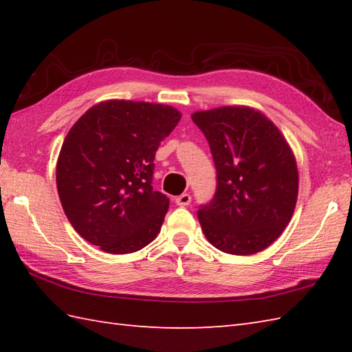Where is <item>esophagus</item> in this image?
<instances>
[{
	"label": "esophagus",
	"instance_id": "34e87169",
	"mask_svg": "<svg viewBox=\"0 0 352 352\" xmlns=\"http://www.w3.org/2000/svg\"><path fill=\"white\" fill-rule=\"evenodd\" d=\"M175 203H177V206L186 207V206H189L192 203V197L189 195V193H182L180 197L175 198Z\"/></svg>",
	"mask_w": 352,
	"mask_h": 352
}]
</instances>
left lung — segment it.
Instances as JSON below:
<instances>
[{"label":"left lung","instance_id":"obj_1","mask_svg":"<svg viewBox=\"0 0 352 352\" xmlns=\"http://www.w3.org/2000/svg\"><path fill=\"white\" fill-rule=\"evenodd\" d=\"M216 168V192L198 219L214 248L250 256L275 242L298 198L295 155L281 131L258 110L226 106L197 111Z\"/></svg>","mask_w":352,"mask_h":352}]
</instances>
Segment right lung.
Segmentation results:
<instances>
[{"label": "right lung", "mask_w": 352, "mask_h": 352, "mask_svg": "<svg viewBox=\"0 0 352 352\" xmlns=\"http://www.w3.org/2000/svg\"><path fill=\"white\" fill-rule=\"evenodd\" d=\"M180 118L163 104L109 100L72 125L56 182L65 214L89 243L130 254L159 234L169 198L153 189L154 157Z\"/></svg>", "instance_id": "1"}]
</instances>
